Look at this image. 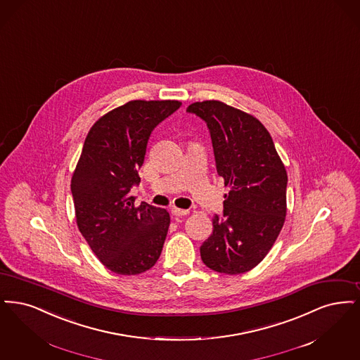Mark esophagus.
<instances>
[{
    "mask_svg": "<svg viewBox=\"0 0 360 360\" xmlns=\"http://www.w3.org/2000/svg\"><path fill=\"white\" fill-rule=\"evenodd\" d=\"M172 214L174 217H186L189 214L188 210H181V208H172Z\"/></svg>",
    "mask_w": 360,
    "mask_h": 360,
    "instance_id": "34e87169",
    "label": "esophagus"
}]
</instances>
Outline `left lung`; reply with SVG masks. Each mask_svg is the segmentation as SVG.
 I'll use <instances>...</instances> for the list:
<instances>
[{"mask_svg":"<svg viewBox=\"0 0 360 360\" xmlns=\"http://www.w3.org/2000/svg\"><path fill=\"white\" fill-rule=\"evenodd\" d=\"M207 124L217 172L230 191L223 215L200 248L204 265L240 274L258 265L274 245L286 215L288 174L271 136L257 118L219 101L189 105Z\"/></svg>","mask_w":360,"mask_h":360,"instance_id":"8db88e82","label":"left lung"}]
</instances>
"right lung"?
I'll return each mask as SVG.
<instances>
[{
    "mask_svg": "<svg viewBox=\"0 0 360 360\" xmlns=\"http://www.w3.org/2000/svg\"><path fill=\"white\" fill-rule=\"evenodd\" d=\"M179 101H130L90 129L71 180L79 231L109 270L134 276L149 270L162 251L171 218L167 210L142 202L130 189L139 176L148 141Z\"/></svg>",
    "mask_w": 360,
    "mask_h": 360,
    "instance_id": "obj_1",
    "label": "right lung"
}]
</instances>
